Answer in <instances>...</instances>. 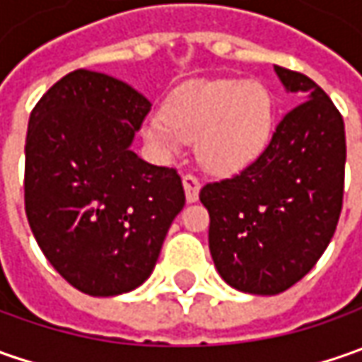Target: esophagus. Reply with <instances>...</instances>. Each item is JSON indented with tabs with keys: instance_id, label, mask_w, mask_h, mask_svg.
Returning <instances> with one entry per match:
<instances>
[{
	"instance_id": "obj_1",
	"label": "esophagus",
	"mask_w": 362,
	"mask_h": 362,
	"mask_svg": "<svg viewBox=\"0 0 362 362\" xmlns=\"http://www.w3.org/2000/svg\"><path fill=\"white\" fill-rule=\"evenodd\" d=\"M183 189H185V197H187L189 203L197 202L199 197V189H202V183L195 175H183Z\"/></svg>"
}]
</instances>
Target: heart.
I'll return each instance as SVG.
<instances>
[{
    "label": "heart",
    "instance_id": "1",
    "mask_svg": "<svg viewBox=\"0 0 362 362\" xmlns=\"http://www.w3.org/2000/svg\"><path fill=\"white\" fill-rule=\"evenodd\" d=\"M276 122L270 88L257 80H191L169 96L165 112H151L141 132L163 155L179 153L197 141L205 169L231 175L252 165L266 151Z\"/></svg>",
    "mask_w": 362,
    "mask_h": 362
}]
</instances>
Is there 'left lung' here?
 <instances>
[{
    "instance_id": "left-lung-1",
    "label": "left lung",
    "mask_w": 362,
    "mask_h": 362,
    "mask_svg": "<svg viewBox=\"0 0 362 362\" xmlns=\"http://www.w3.org/2000/svg\"><path fill=\"white\" fill-rule=\"evenodd\" d=\"M300 105L242 173L207 183L209 252L235 290L274 296L313 270L334 235L344 191V122L308 76L274 66Z\"/></svg>"
}]
</instances>
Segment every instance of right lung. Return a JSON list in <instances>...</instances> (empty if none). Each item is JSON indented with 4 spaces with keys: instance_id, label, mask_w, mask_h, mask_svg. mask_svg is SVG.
<instances>
[{
    "instance_id": "obj_1",
    "label": "right lung",
    "mask_w": 362,
    "mask_h": 362,
    "mask_svg": "<svg viewBox=\"0 0 362 362\" xmlns=\"http://www.w3.org/2000/svg\"><path fill=\"white\" fill-rule=\"evenodd\" d=\"M148 110L119 78L74 70L30 115L25 216L49 264L90 296L143 284L185 205L177 171L132 151Z\"/></svg>"
}]
</instances>
